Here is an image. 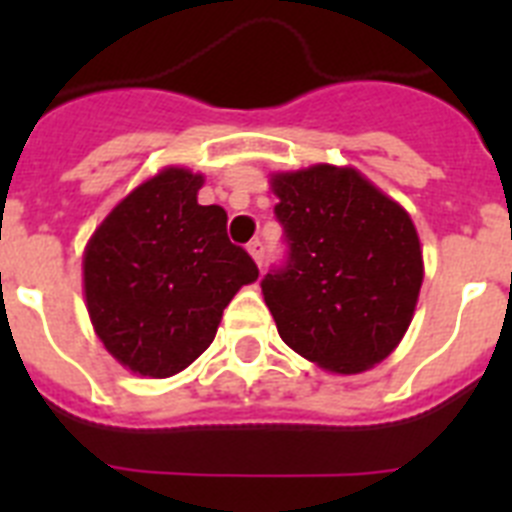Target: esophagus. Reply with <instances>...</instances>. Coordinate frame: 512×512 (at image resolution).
<instances>
[{
  "label": "esophagus",
  "instance_id": "34e87169",
  "mask_svg": "<svg viewBox=\"0 0 512 512\" xmlns=\"http://www.w3.org/2000/svg\"><path fill=\"white\" fill-rule=\"evenodd\" d=\"M248 253H251V259L256 261V264L264 266V253H266L264 243H261V241H251V243H248Z\"/></svg>",
  "mask_w": 512,
  "mask_h": 512
}]
</instances>
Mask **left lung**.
I'll return each mask as SVG.
<instances>
[{
    "label": "left lung",
    "instance_id": "obj_1",
    "mask_svg": "<svg viewBox=\"0 0 512 512\" xmlns=\"http://www.w3.org/2000/svg\"><path fill=\"white\" fill-rule=\"evenodd\" d=\"M287 259L261 279L282 341L312 364L359 374L413 320L423 251L410 215L354 169L274 174Z\"/></svg>",
    "mask_w": 512,
    "mask_h": 512
}]
</instances>
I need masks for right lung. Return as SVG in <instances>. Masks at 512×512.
Listing matches in <instances>:
<instances>
[{
	"label": "right lung",
	"instance_id": "add662e5",
	"mask_svg": "<svg viewBox=\"0 0 512 512\" xmlns=\"http://www.w3.org/2000/svg\"><path fill=\"white\" fill-rule=\"evenodd\" d=\"M202 176L164 169L104 217L84 251V295L104 348L140 377L182 372L212 343L223 310L259 266L228 238Z\"/></svg>",
	"mask_w": 512,
	"mask_h": 512
}]
</instances>
